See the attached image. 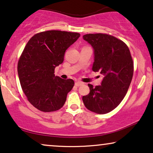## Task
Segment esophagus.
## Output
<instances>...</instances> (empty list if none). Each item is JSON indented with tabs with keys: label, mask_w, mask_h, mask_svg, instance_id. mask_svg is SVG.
I'll use <instances>...</instances> for the list:
<instances>
[{
	"label": "esophagus",
	"mask_w": 153,
	"mask_h": 153,
	"mask_svg": "<svg viewBox=\"0 0 153 153\" xmlns=\"http://www.w3.org/2000/svg\"><path fill=\"white\" fill-rule=\"evenodd\" d=\"M83 84H84V83L81 82V81H76V82L75 83V86H78V87L81 86V85H83Z\"/></svg>",
	"instance_id": "34e87169"
}]
</instances>
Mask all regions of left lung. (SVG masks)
<instances>
[{
    "label": "left lung",
    "mask_w": 153,
    "mask_h": 153,
    "mask_svg": "<svg viewBox=\"0 0 153 153\" xmlns=\"http://www.w3.org/2000/svg\"><path fill=\"white\" fill-rule=\"evenodd\" d=\"M94 49L92 70L103 75L100 86L88 84L90 93L83 96L86 108L98 114H106L116 108L126 96L134 74L129 49L122 41L105 33L83 36Z\"/></svg>",
    "instance_id": "1"
}]
</instances>
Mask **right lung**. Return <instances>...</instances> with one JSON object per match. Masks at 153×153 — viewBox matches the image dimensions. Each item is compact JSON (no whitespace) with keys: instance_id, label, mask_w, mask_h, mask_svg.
Listing matches in <instances>:
<instances>
[{"instance_id":"1","label":"right lung","mask_w":153,"mask_h":153,"mask_svg":"<svg viewBox=\"0 0 153 153\" xmlns=\"http://www.w3.org/2000/svg\"><path fill=\"white\" fill-rule=\"evenodd\" d=\"M79 36V33L46 31L35 34L26 45L17 72L25 96L38 110L53 112L64 105L74 82L55 76L54 70L63 62L67 49Z\"/></svg>"}]
</instances>
